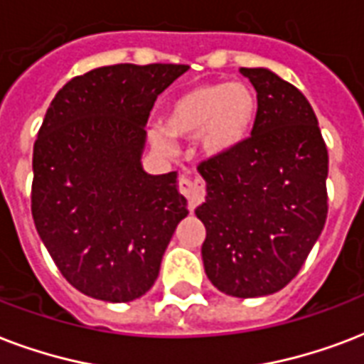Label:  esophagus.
Listing matches in <instances>:
<instances>
[{"label":"esophagus","mask_w":364,"mask_h":364,"mask_svg":"<svg viewBox=\"0 0 364 364\" xmlns=\"http://www.w3.org/2000/svg\"><path fill=\"white\" fill-rule=\"evenodd\" d=\"M178 190L180 193L188 199L190 207H196L197 203H201L203 197H205V182L199 178L191 180L182 176L178 182Z\"/></svg>","instance_id":"34e87169"}]
</instances>
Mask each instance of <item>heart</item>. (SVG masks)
Instances as JSON below:
<instances>
[{"mask_svg": "<svg viewBox=\"0 0 364 364\" xmlns=\"http://www.w3.org/2000/svg\"><path fill=\"white\" fill-rule=\"evenodd\" d=\"M258 114L260 100L247 83H201L180 92L168 104L163 127H151L148 136L159 151L171 150V136H197L203 156L216 159L237 150L250 136Z\"/></svg>", "mask_w": 364, "mask_h": 364, "instance_id": "1", "label": "heart"}]
</instances>
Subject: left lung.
Segmentation results:
<instances>
[{"mask_svg":"<svg viewBox=\"0 0 364 364\" xmlns=\"http://www.w3.org/2000/svg\"><path fill=\"white\" fill-rule=\"evenodd\" d=\"M260 100L250 136L203 161L196 208L207 237L201 256L216 289L267 296L296 277L325 228L328 151L308 98L267 68H241Z\"/></svg>","mask_w":364,"mask_h":364,"instance_id":"obj_1","label":"left lung"}]
</instances>
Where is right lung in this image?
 Instances as JSON below:
<instances>
[{"label":"right lung","mask_w":364,"mask_h":364,"mask_svg":"<svg viewBox=\"0 0 364 364\" xmlns=\"http://www.w3.org/2000/svg\"><path fill=\"white\" fill-rule=\"evenodd\" d=\"M186 64H115L70 80L33 144L32 216L72 287L132 302L154 287L188 203L176 173L142 168L156 98Z\"/></svg>","instance_id":"add662e5"}]
</instances>
